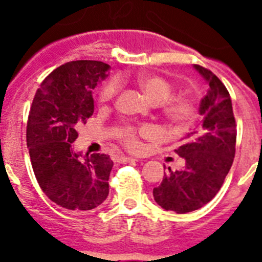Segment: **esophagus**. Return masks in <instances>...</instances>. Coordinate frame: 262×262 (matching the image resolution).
Masks as SVG:
<instances>
[{
  "instance_id": "obj_1",
  "label": "esophagus",
  "mask_w": 262,
  "mask_h": 262,
  "mask_svg": "<svg viewBox=\"0 0 262 262\" xmlns=\"http://www.w3.org/2000/svg\"><path fill=\"white\" fill-rule=\"evenodd\" d=\"M134 161H138V160L134 159V157H127V156H123V157H120V159H119V163H122V164L134 163Z\"/></svg>"
}]
</instances>
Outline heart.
I'll use <instances>...</instances> for the list:
<instances>
[{
	"mask_svg": "<svg viewBox=\"0 0 262 262\" xmlns=\"http://www.w3.org/2000/svg\"><path fill=\"white\" fill-rule=\"evenodd\" d=\"M136 84L139 88L143 90V93L151 99V102L155 105H163V111L165 117L168 118L172 123L177 124V126H185L193 119L194 117V106L189 98L185 97H180V98H169L172 94V86L168 81L164 80L163 77L155 75H142L136 78ZM118 84L117 80H110L106 84L102 85L101 90H99L98 98L101 102H107L110 101L114 94L118 92ZM143 134H151V128H143ZM126 140L128 143L129 147L138 148L139 143L133 135H127Z\"/></svg>",
	"mask_w": 262,
	"mask_h": 262,
	"instance_id": "obj_1",
	"label": "heart"
}]
</instances>
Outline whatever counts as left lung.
<instances>
[{
	"instance_id": "obj_1",
	"label": "left lung",
	"mask_w": 262,
	"mask_h": 262,
	"mask_svg": "<svg viewBox=\"0 0 262 262\" xmlns=\"http://www.w3.org/2000/svg\"><path fill=\"white\" fill-rule=\"evenodd\" d=\"M209 89L201 99V123L176 149L184 168L170 170L154 189L157 205L185 214L209 203L216 195L235 157L236 123L228 90L209 69L193 66Z\"/></svg>"
}]
</instances>
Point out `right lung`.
Wrapping results in <instances>:
<instances>
[{
  "label": "right lung",
  "mask_w": 262,
  "mask_h": 262,
  "mask_svg": "<svg viewBox=\"0 0 262 262\" xmlns=\"http://www.w3.org/2000/svg\"><path fill=\"white\" fill-rule=\"evenodd\" d=\"M107 71L102 61L66 62L45 78L30 108L27 148L39 186L52 202L72 211L96 209L108 195L110 157L82 155L72 144L76 128L93 114V90Z\"/></svg>",
  "instance_id": "obj_1"
}]
</instances>
